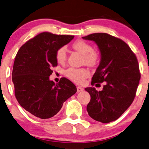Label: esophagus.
Wrapping results in <instances>:
<instances>
[{
    "label": "esophagus",
    "mask_w": 149,
    "mask_h": 149,
    "mask_svg": "<svg viewBox=\"0 0 149 149\" xmlns=\"http://www.w3.org/2000/svg\"><path fill=\"white\" fill-rule=\"evenodd\" d=\"M77 92H78V93H79V92H81L84 91V88H81V87H79V86L77 87Z\"/></svg>",
    "instance_id": "obj_1"
}]
</instances>
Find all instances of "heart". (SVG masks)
<instances>
[{
    "instance_id": "1",
    "label": "heart",
    "mask_w": 149,
    "mask_h": 149,
    "mask_svg": "<svg viewBox=\"0 0 149 149\" xmlns=\"http://www.w3.org/2000/svg\"><path fill=\"white\" fill-rule=\"evenodd\" d=\"M72 48L77 51L83 54V62L88 65H96L99 60V54L96 51L92 49L90 44L84 40H77L72 44ZM67 57L66 48L65 46L59 48L56 53V60L62 64L65 61ZM65 75L72 81L81 84L90 76V72L85 68H70L65 71Z\"/></svg>"
}]
</instances>
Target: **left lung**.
I'll return each instance as SVG.
<instances>
[{
    "mask_svg": "<svg viewBox=\"0 0 149 149\" xmlns=\"http://www.w3.org/2000/svg\"><path fill=\"white\" fill-rule=\"evenodd\" d=\"M82 38L95 42L100 53L91 85L97 86L105 82L101 91L92 87L85 88L91 97L87 111L96 121H114L128 109L136 96L140 79L136 56L124 41L105 33Z\"/></svg>",
    "mask_w": 149,
    "mask_h": 149,
    "instance_id": "1",
    "label": "left lung"
}]
</instances>
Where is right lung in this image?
I'll return each mask as SVG.
<instances>
[{"mask_svg": "<svg viewBox=\"0 0 149 149\" xmlns=\"http://www.w3.org/2000/svg\"><path fill=\"white\" fill-rule=\"evenodd\" d=\"M74 37L41 33L21 46L15 56L12 71L15 98L34 116H54L77 92L76 86L66 78L57 84L49 79L52 67L57 65V51Z\"/></svg>", "mask_w": 149, "mask_h": 149, "instance_id": "1", "label": "right lung"}]
</instances>
